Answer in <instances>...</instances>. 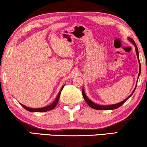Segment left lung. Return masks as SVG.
<instances>
[{"label": "left lung", "instance_id": "8db88e82", "mask_svg": "<svg viewBox=\"0 0 147 147\" xmlns=\"http://www.w3.org/2000/svg\"><path fill=\"white\" fill-rule=\"evenodd\" d=\"M129 40L130 41L132 42V43L134 44V46H135V48H136V55H137V57H138V61H139V64H140V69H139V73H138V77H139L140 74V69H141V66H140V60H139V57H138V47L135 44V42L134 41V40L131 39V38H129ZM136 89V88H135ZM134 90V91L132 92V93L130 94L129 96V97H128L126 99H125L124 100V101H122L121 102H120V103L118 104H113V105H108V106H102V105H98V104H96L95 103H94L93 102H92L91 100H89L87 96H86L85 93H84V89H82V95H83V97L84 98V100H86V102H87V104L89 105L90 107L92 108H94V109H96V110H114V109H116V108H119L120 106H121L122 104H123L124 102H125L126 100H127L128 98H129L130 96L132 95V94L134 93V90Z\"/></svg>", "mask_w": 147, "mask_h": 147}]
</instances>
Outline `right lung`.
<instances>
[{"instance_id": "add662e5", "label": "right lung", "mask_w": 147, "mask_h": 147, "mask_svg": "<svg viewBox=\"0 0 147 147\" xmlns=\"http://www.w3.org/2000/svg\"><path fill=\"white\" fill-rule=\"evenodd\" d=\"M64 87V86H63V87L61 88V89L60 90V91L59 92V94H58V95L57 96V98H56V99L55 101H54L53 103H52L51 105L48 106H46V107H43V108H29V107H27V106L23 105V104H21V106H23V107L26 109L29 112H47L48 110H53L54 108L55 107L56 105H57L58 101H59V96H60V94H61V90L63 89V88Z\"/></svg>"}]
</instances>
